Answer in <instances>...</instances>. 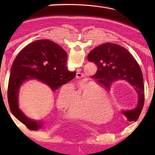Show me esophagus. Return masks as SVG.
Masks as SVG:
<instances>
[{
  "label": "esophagus",
  "mask_w": 155,
  "mask_h": 155,
  "mask_svg": "<svg viewBox=\"0 0 155 155\" xmlns=\"http://www.w3.org/2000/svg\"><path fill=\"white\" fill-rule=\"evenodd\" d=\"M83 77V75L82 73H81V72H78V73H77V78H78V79H81V78H82Z\"/></svg>",
  "instance_id": "esophagus-1"
}]
</instances>
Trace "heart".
<instances>
[{
    "label": "heart",
    "mask_w": 155,
    "mask_h": 155,
    "mask_svg": "<svg viewBox=\"0 0 155 155\" xmlns=\"http://www.w3.org/2000/svg\"><path fill=\"white\" fill-rule=\"evenodd\" d=\"M73 92V85H65L61 88L57 100V105L61 109L66 110L69 107L68 113L71 117L98 122L100 120L95 118L94 117H103L108 113V109L110 111L113 110L108 94L102 91L100 93L95 91L93 84H78L71 103Z\"/></svg>",
    "instance_id": "1"
}]
</instances>
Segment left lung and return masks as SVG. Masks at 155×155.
<instances>
[{"label": "left lung", "mask_w": 155, "mask_h": 155, "mask_svg": "<svg viewBox=\"0 0 155 155\" xmlns=\"http://www.w3.org/2000/svg\"><path fill=\"white\" fill-rule=\"evenodd\" d=\"M87 58L97 65L94 78L106 89L109 90L111 83L118 80L132 85L138 93L137 107L122 113L129 121H137L144 106V86L142 71L133 55L119 45L107 42L93 49Z\"/></svg>", "instance_id": "left-lung-1"}]
</instances>
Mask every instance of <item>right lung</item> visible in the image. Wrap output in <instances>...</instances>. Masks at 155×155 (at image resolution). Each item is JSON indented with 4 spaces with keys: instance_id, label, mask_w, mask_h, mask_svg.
Masks as SVG:
<instances>
[{
    "instance_id": "right-lung-1",
    "label": "right lung",
    "mask_w": 155,
    "mask_h": 155,
    "mask_svg": "<svg viewBox=\"0 0 155 155\" xmlns=\"http://www.w3.org/2000/svg\"><path fill=\"white\" fill-rule=\"evenodd\" d=\"M65 51L51 41L38 40L28 45L16 56L12 64L8 86V101L12 114L28 129L37 130L41 127L38 122L29 119L20 110L18 93L22 83L36 78L54 91L73 79L75 72L67 67Z\"/></svg>"
}]
</instances>
